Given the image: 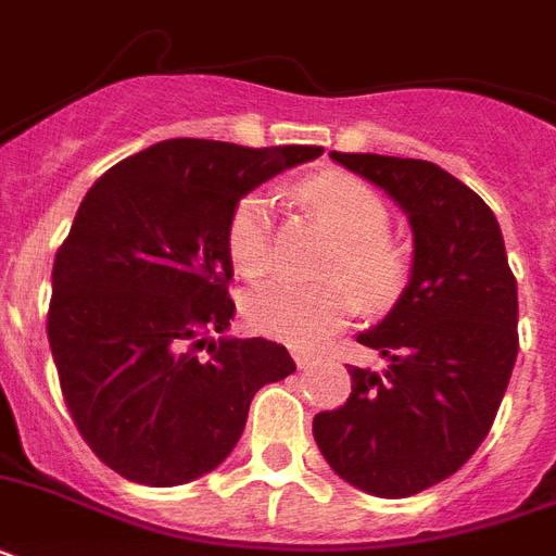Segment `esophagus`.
<instances>
[{"label": "esophagus", "mask_w": 556, "mask_h": 556, "mask_svg": "<svg viewBox=\"0 0 556 556\" xmlns=\"http://www.w3.org/2000/svg\"><path fill=\"white\" fill-rule=\"evenodd\" d=\"M294 361L300 369H308V366H312V357L305 355V352H300V349H294Z\"/></svg>", "instance_id": "obj_1"}]
</instances>
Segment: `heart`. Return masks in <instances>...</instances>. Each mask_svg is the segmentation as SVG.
I'll return each mask as SVG.
<instances>
[{
  "mask_svg": "<svg viewBox=\"0 0 556 556\" xmlns=\"http://www.w3.org/2000/svg\"><path fill=\"white\" fill-rule=\"evenodd\" d=\"M303 195L338 233V248L329 253L326 270L352 278L369 303L395 296L404 282L406 256L387 236V199L369 181L349 173H323L305 181ZM227 253L236 270L248 277L270 265V207L265 192H248L233 207L227 222ZM354 289L342 277L317 282L270 279L248 294L244 320L265 338L312 349L355 314Z\"/></svg>",
  "mask_w": 556,
  "mask_h": 556,
  "instance_id": "obj_1",
  "label": "heart"
}]
</instances>
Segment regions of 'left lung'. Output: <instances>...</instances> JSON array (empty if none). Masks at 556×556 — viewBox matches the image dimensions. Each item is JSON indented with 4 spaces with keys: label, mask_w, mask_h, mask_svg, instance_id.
<instances>
[{
    "label": "left lung",
    "mask_w": 556,
    "mask_h": 556,
    "mask_svg": "<svg viewBox=\"0 0 556 556\" xmlns=\"http://www.w3.org/2000/svg\"><path fill=\"white\" fill-rule=\"evenodd\" d=\"M331 159L401 204L413 268L392 312L357 334L389 366H352V395L314 415V441L340 479L404 500L456 473L491 432L519 352L517 279L493 210L447 169L371 152Z\"/></svg>",
    "instance_id": "8db88e82"
}]
</instances>
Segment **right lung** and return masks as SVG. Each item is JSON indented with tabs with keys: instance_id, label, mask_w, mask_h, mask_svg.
Segmentation results:
<instances>
[{
	"instance_id": "add662e5",
	"label": "right lung",
	"mask_w": 556,
	"mask_h": 556,
	"mask_svg": "<svg viewBox=\"0 0 556 556\" xmlns=\"http://www.w3.org/2000/svg\"><path fill=\"white\" fill-rule=\"evenodd\" d=\"M320 155L173 138L86 192L51 270L48 343L77 430L129 482L173 488L210 473L236 447L253 395L296 369L279 343L210 334L236 312L233 207Z\"/></svg>"
}]
</instances>
